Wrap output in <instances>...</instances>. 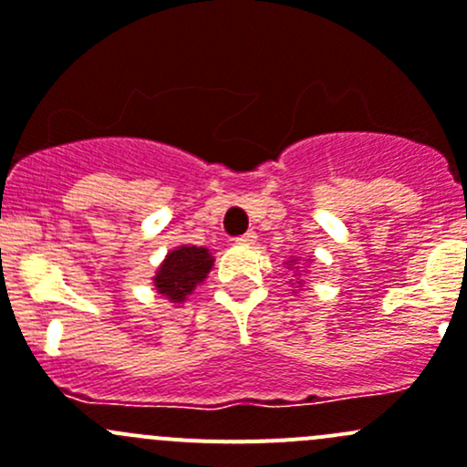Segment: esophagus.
Masks as SVG:
<instances>
[{
    "label": "esophagus",
    "mask_w": 467,
    "mask_h": 467,
    "mask_svg": "<svg viewBox=\"0 0 467 467\" xmlns=\"http://www.w3.org/2000/svg\"><path fill=\"white\" fill-rule=\"evenodd\" d=\"M254 240H256V234H254V232H247V234L238 235V243H243V244H252Z\"/></svg>",
    "instance_id": "34e87169"
}]
</instances>
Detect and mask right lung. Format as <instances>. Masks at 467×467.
<instances>
[{
    "label": "right lung",
    "instance_id": "1",
    "mask_svg": "<svg viewBox=\"0 0 467 467\" xmlns=\"http://www.w3.org/2000/svg\"><path fill=\"white\" fill-rule=\"evenodd\" d=\"M213 267L209 249L204 247H177L168 254L159 275L154 276L156 290L172 302H183L186 295L195 290L197 284L206 279L209 270Z\"/></svg>",
    "mask_w": 467,
    "mask_h": 467
}]
</instances>
